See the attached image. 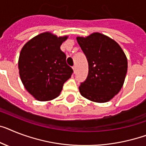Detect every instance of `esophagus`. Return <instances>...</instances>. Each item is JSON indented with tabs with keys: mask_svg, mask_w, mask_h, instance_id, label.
<instances>
[{
	"mask_svg": "<svg viewBox=\"0 0 146 146\" xmlns=\"http://www.w3.org/2000/svg\"><path fill=\"white\" fill-rule=\"evenodd\" d=\"M72 68H73V71H74V72H75V71H76V66H73V67H72Z\"/></svg>",
	"mask_w": 146,
	"mask_h": 146,
	"instance_id": "obj_1",
	"label": "esophagus"
}]
</instances>
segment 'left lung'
<instances>
[{
	"label": "left lung",
	"mask_w": 146,
	"mask_h": 146,
	"mask_svg": "<svg viewBox=\"0 0 146 146\" xmlns=\"http://www.w3.org/2000/svg\"><path fill=\"white\" fill-rule=\"evenodd\" d=\"M86 55L89 73L80 84L82 96L98 103L109 102L121 90L127 71V60L115 41L100 33L77 37Z\"/></svg>",
	"instance_id": "1"
}]
</instances>
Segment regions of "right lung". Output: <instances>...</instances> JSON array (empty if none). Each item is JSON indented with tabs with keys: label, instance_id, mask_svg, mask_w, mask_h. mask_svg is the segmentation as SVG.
Listing matches in <instances>:
<instances>
[{
	"label": "right lung",
	"instance_id": "add662e5",
	"mask_svg": "<svg viewBox=\"0 0 146 146\" xmlns=\"http://www.w3.org/2000/svg\"><path fill=\"white\" fill-rule=\"evenodd\" d=\"M67 38L42 33L29 40L21 49L19 75L27 92L38 101L58 97L64 83L73 73L66 63V54L60 50Z\"/></svg>",
	"mask_w": 146,
	"mask_h": 146
}]
</instances>
